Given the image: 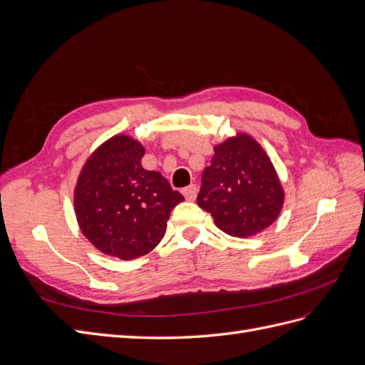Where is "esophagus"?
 Segmentation results:
<instances>
[{
    "instance_id": "1",
    "label": "esophagus",
    "mask_w": 365,
    "mask_h": 365,
    "mask_svg": "<svg viewBox=\"0 0 365 365\" xmlns=\"http://www.w3.org/2000/svg\"><path fill=\"white\" fill-rule=\"evenodd\" d=\"M196 193H197L196 184H190V185H187L185 189H182V195L185 196L187 201H195L196 200Z\"/></svg>"
}]
</instances>
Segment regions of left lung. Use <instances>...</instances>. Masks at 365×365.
<instances>
[{
	"mask_svg": "<svg viewBox=\"0 0 365 365\" xmlns=\"http://www.w3.org/2000/svg\"><path fill=\"white\" fill-rule=\"evenodd\" d=\"M284 192L274 165L251 135L237 134L215 146L202 173L197 205L224 233L250 237L279 217Z\"/></svg>",
	"mask_w": 365,
	"mask_h": 365,
	"instance_id": "8db88e82",
	"label": "left lung"
}]
</instances>
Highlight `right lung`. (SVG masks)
Here are the masks:
<instances>
[{
  "label": "right lung",
  "mask_w": 365,
  "mask_h": 365,
  "mask_svg": "<svg viewBox=\"0 0 365 365\" xmlns=\"http://www.w3.org/2000/svg\"><path fill=\"white\" fill-rule=\"evenodd\" d=\"M143 155L140 141L114 135L86 160L74 189V213L83 236L121 260L155 248L173 207L184 201L160 172L143 169Z\"/></svg>",
  "instance_id": "right-lung-1"
}]
</instances>
